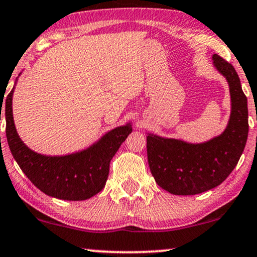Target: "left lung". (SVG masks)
I'll return each mask as SVG.
<instances>
[{
    "label": "left lung",
    "mask_w": 257,
    "mask_h": 257,
    "mask_svg": "<svg viewBox=\"0 0 257 257\" xmlns=\"http://www.w3.org/2000/svg\"><path fill=\"white\" fill-rule=\"evenodd\" d=\"M213 65L229 85L230 117L224 131L208 142L192 144L147 133L151 173L174 195H195L226 180L238 163L248 138L247 97L230 63L213 55Z\"/></svg>",
    "instance_id": "obj_1"
}]
</instances>
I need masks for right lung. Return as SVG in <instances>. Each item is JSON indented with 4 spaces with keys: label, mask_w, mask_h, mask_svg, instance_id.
Here are the masks:
<instances>
[{
    "label": "right lung",
    "mask_w": 257,
    "mask_h": 257,
    "mask_svg": "<svg viewBox=\"0 0 257 257\" xmlns=\"http://www.w3.org/2000/svg\"><path fill=\"white\" fill-rule=\"evenodd\" d=\"M14 90L5 101L6 135L14 159L28 179L47 195L61 200L82 201L99 193L106 184L112 158L132 132L131 122L106 132L85 150L66 156H44L30 150L16 131ZM2 104L3 100L1 111Z\"/></svg>",
    "instance_id": "add662e5"
}]
</instances>
